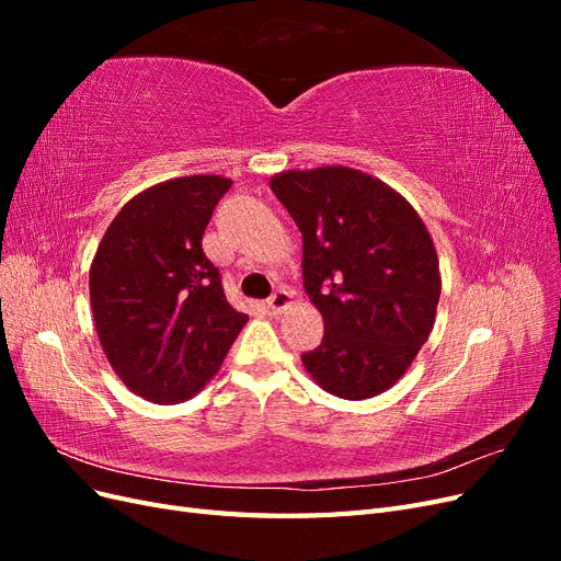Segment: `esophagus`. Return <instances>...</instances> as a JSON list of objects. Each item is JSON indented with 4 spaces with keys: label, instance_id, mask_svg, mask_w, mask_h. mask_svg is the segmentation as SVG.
<instances>
[{
    "label": "esophagus",
    "instance_id": "34e87169",
    "mask_svg": "<svg viewBox=\"0 0 561 561\" xmlns=\"http://www.w3.org/2000/svg\"><path fill=\"white\" fill-rule=\"evenodd\" d=\"M266 307H268V311L274 313V316H280L283 311H287V309L293 307V295L287 293V290H278V293H274V295L266 299Z\"/></svg>",
    "mask_w": 561,
    "mask_h": 561
}]
</instances>
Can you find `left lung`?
<instances>
[{"label": "left lung", "mask_w": 561, "mask_h": 561, "mask_svg": "<svg viewBox=\"0 0 561 561\" xmlns=\"http://www.w3.org/2000/svg\"><path fill=\"white\" fill-rule=\"evenodd\" d=\"M268 184L301 231L304 290L325 322L304 367L336 398L383 393L435 322L443 278L426 225L393 186L355 168L283 171Z\"/></svg>", "instance_id": "left-lung-1"}]
</instances>
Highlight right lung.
Here are the masks:
<instances>
[{
  "label": "right lung",
  "mask_w": 561,
  "mask_h": 561,
  "mask_svg": "<svg viewBox=\"0 0 561 561\" xmlns=\"http://www.w3.org/2000/svg\"><path fill=\"white\" fill-rule=\"evenodd\" d=\"M231 186L222 175L159 182L116 213L89 271L100 346L135 396L194 398L248 322L225 297L203 231Z\"/></svg>",
  "instance_id": "obj_1"
}]
</instances>
